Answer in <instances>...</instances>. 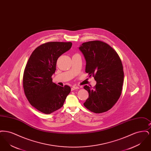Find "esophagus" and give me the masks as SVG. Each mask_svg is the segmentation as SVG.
I'll list each match as a JSON object with an SVG mask.
<instances>
[{"label":"esophagus","mask_w":151,"mask_h":151,"mask_svg":"<svg viewBox=\"0 0 151 151\" xmlns=\"http://www.w3.org/2000/svg\"><path fill=\"white\" fill-rule=\"evenodd\" d=\"M79 89V86H73L72 88H71V90H72V91L75 90V89Z\"/></svg>","instance_id":"34e87169"}]
</instances>
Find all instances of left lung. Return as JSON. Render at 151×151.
<instances>
[{
  "instance_id": "1",
  "label": "left lung",
  "mask_w": 151,
  "mask_h": 151,
  "mask_svg": "<svg viewBox=\"0 0 151 151\" xmlns=\"http://www.w3.org/2000/svg\"><path fill=\"white\" fill-rule=\"evenodd\" d=\"M79 49L86 60V72L97 82L93 88L84 86L89 93L84 105L95 113L107 111L122 93L124 72L121 58L114 49L101 41L82 43Z\"/></svg>"
}]
</instances>
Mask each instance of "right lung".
Listing matches in <instances>:
<instances>
[{
	"label": "right lung",
	"instance_id": "add662e5",
	"mask_svg": "<svg viewBox=\"0 0 151 151\" xmlns=\"http://www.w3.org/2000/svg\"><path fill=\"white\" fill-rule=\"evenodd\" d=\"M71 42H49L33 51L25 66L22 78L24 93L29 103L44 114H49L62 108L71 92L68 86L52 82L58 59L69 50Z\"/></svg>",
	"mask_w": 151,
	"mask_h": 151
}]
</instances>
